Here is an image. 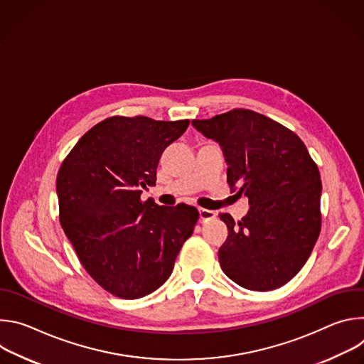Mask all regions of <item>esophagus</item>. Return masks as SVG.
<instances>
[{
  "label": "esophagus",
  "instance_id": "esophagus-1",
  "mask_svg": "<svg viewBox=\"0 0 364 364\" xmlns=\"http://www.w3.org/2000/svg\"><path fill=\"white\" fill-rule=\"evenodd\" d=\"M216 212L213 210H207V209H198V216H200V222L204 223L207 220H212L216 218Z\"/></svg>",
  "mask_w": 364,
  "mask_h": 364
}]
</instances>
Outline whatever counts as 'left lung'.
I'll list each match as a JSON object with an SVG mask.
<instances>
[{
    "label": "left lung",
    "mask_w": 364,
    "mask_h": 364,
    "mask_svg": "<svg viewBox=\"0 0 364 364\" xmlns=\"http://www.w3.org/2000/svg\"><path fill=\"white\" fill-rule=\"evenodd\" d=\"M193 127L222 146L228 183L249 198V212L220 219L229 235L219 249L223 272L252 291H271L305 265L321 230V178L304 142L274 119L233 109Z\"/></svg>",
    "instance_id": "8db88e82"
}]
</instances>
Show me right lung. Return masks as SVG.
Returning a JSON list of instances; mask_svg holds the SVG:
<instances>
[{"mask_svg": "<svg viewBox=\"0 0 364 364\" xmlns=\"http://www.w3.org/2000/svg\"><path fill=\"white\" fill-rule=\"evenodd\" d=\"M190 121L112 117L89 129L58 174L60 225L86 272L125 299L159 289L198 220L196 207L141 200L163 151Z\"/></svg>", "mask_w": 364, "mask_h": 364, "instance_id": "add662e5", "label": "right lung"}]
</instances>
